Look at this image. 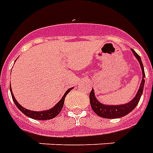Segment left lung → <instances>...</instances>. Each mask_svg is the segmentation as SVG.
<instances>
[{
    "label": "left lung",
    "instance_id": "1",
    "mask_svg": "<svg viewBox=\"0 0 153 153\" xmlns=\"http://www.w3.org/2000/svg\"><path fill=\"white\" fill-rule=\"evenodd\" d=\"M133 53H134V56L137 57V59L140 63L141 68L143 71V79H142V82H141L140 87L138 89L137 95L134 97V100H132V101L128 103L126 105H105L101 103H100L95 97V93L93 89L90 93V103H91V106L93 111L98 115V116L102 117V118H105V119H116V118H120V117L125 116L126 114L130 113L131 111L137 106V105L139 102V100L141 98V96L143 94V91L144 83H145V72H144V68L141 57L134 50L132 49Z\"/></svg>",
    "mask_w": 153,
    "mask_h": 153
}]
</instances>
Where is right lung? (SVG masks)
<instances>
[{"mask_svg": "<svg viewBox=\"0 0 153 153\" xmlns=\"http://www.w3.org/2000/svg\"><path fill=\"white\" fill-rule=\"evenodd\" d=\"M10 93H11V96H12V99L14 100V102L17 106V108L22 112L24 114H25L26 116L30 117V118H32L33 120H50V119H53L54 117H56L60 113V111L62 109L63 107V104H64V100H65V97L66 96L68 95L69 91H71V89H68V91H66V93L64 94V96H62V100L57 103L56 105L54 106L53 108L52 109H48V110H45V111H31V110H29V109H25L22 106L19 105V103L16 101V100L15 99L14 97V95H13L12 91H11V88L10 87Z\"/></svg>", "mask_w": 153, "mask_h": 153, "instance_id": "right-lung-1", "label": "right lung"}]
</instances>
